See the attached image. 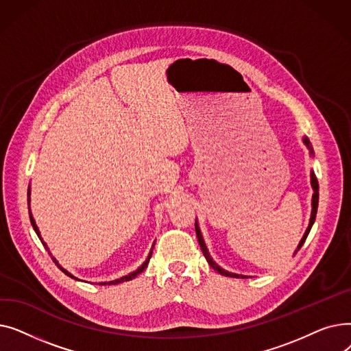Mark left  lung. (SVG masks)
<instances>
[{"mask_svg": "<svg viewBox=\"0 0 351 351\" xmlns=\"http://www.w3.org/2000/svg\"><path fill=\"white\" fill-rule=\"evenodd\" d=\"M303 143L308 147L310 155H313V147H311V145H310V141H308L307 138H303ZM310 178H311V188H313V197H311V216H310L308 226H307V229H306V232H304V234H303V237H302V241H300V243H299V246H298V250H300V247H302V246H303V243L306 242V237H307V234H308V232H310V229H311L313 223H315V220H316V213H317V206H319V182H317V178H316L315 172H311V173H310ZM195 229H196V236H197V242H199V245H200V249H202V252H204V256L206 257V261H208V263L210 265V267H212V269H215V270H216L217 273H220V274L229 276V278L246 279V276H243V274L230 273V271H228V270H225V269L220 267L219 265H216V262H215V261L212 259V257H210L209 250H208V247H206V245H205L204 236H202L200 229H199V226H197V220L195 222ZM298 250L294 252V253H298Z\"/></svg>", "mask_w": 351, "mask_h": 351, "instance_id": "obj_1", "label": "left lung"}]
</instances>
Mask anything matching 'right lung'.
<instances>
[{
  "instance_id": "1",
  "label": "right lung",
  "mask_w": 351,
  "mask_h": 351,
  "mask_svg": "<svg viewBox=\"0 0 351 351\" xmlns=\"http://www.w3.org/2000/svg\"><path fill=\"white\" fill-rule=\"evenodd\" d=\"M29 202H31V189L28 188V210H29V219H31V225H32V228H34V230H35V233L38 234V237H40V241L43 242V245L45 246V249L48 250V253L51 254V252H49V249H48V246H47V243L43 241V237H41V233H40V229H38V226H36V223H35V220H34V217H32V213H31V208H29ZM154 249V247H152ZM151 256H152V250L149 252V254H147V259L143 262V265L141 266V267H138L135 271H132V273H129V274H126V276H123V278H121V279H117V280H112V282H102V283H99V285H118V283H122V282H128V280H132V279H135L136 276L139 274V273H142L145 269H146V266H147V263H149V259H151ZM51 257H52V261H53V263L55 265H58V262H57V259H55V257L51 254ZM58 267L66 274V276H69V278H72V279H77L75 276H72L69 271H66L64 267H61L60 265H58ZM78 280V279H77Z\"/></svg>"
}]
</instances>
